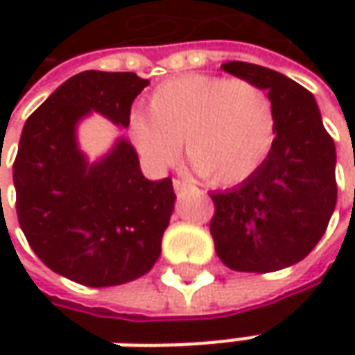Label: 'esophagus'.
Returning <instances> with one entry per match:
<instances>
[{
	"mask_svg": "<svg viewBox=\"0 0 355 355\" xmlns=\"http://www.w3.org/2000/svg\"><path fill=\"white\" fill-rule=\"evenodd\" d=\"M173 189H175L178 196H182L185 191L193 189V184L191 182H185V180H173Z\"/></svg>",
	"mask_w": 355,
	"mask_h": 355,
	"instance_id": "1",
	"label": "esophagus"
}]
</instances>
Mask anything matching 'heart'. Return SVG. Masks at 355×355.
Returning a JSON list of instances; mask_svg holds the SVG:
<instances>
[{"instance_id":"1","label":"heart","mask_w":355,"mask_h":355,"mask_svg":"<svg viewBox=\"0 0 355 355\" xmlns=\"http://www.w3.org/2000/svg\"><path fill=\"white\" fill-rule=\"evenodd\" d=\"M132 140L150 164L171 166L185 157L215 187L243 184L270 156L277 112L268 92L247 78L185 75L159 85L148 116H132Z\"/></svg>"}]
</instances>
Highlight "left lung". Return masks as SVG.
<instances>
[{
    "label": "left lung",
    "instance_id": "left-lung-1",
    "mask_svg": "<svg viewBox=\"0 0 355 355\" xmlns=\"http://www.w3.org/2000/svg\"><path fill=\"white\" fill-rule=\"evenodd\" d=\"M221 69L268 90L277 112L270 156L247 182L209 193V223L221 263L239 272H272L296 265L320 241L338 198L336 146L312 92L251 62Z\"/></svg>",
    "mask_w": 355,
    "mask_h": 355
}]
</instances>
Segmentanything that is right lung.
<instances>
[{
  "instance_id": "add662e5",
  "label": "right lung",
  "mask_w": 355,
  "mask_h": 355,
  "mask_svg": "<svg viewBox=\"0 0 355 355\" xmlns=\"http://www.w3.org/2000/svg\"><path fill=\"white\" fill-rule=\"evenodd\" d=\"M148 85L136 73H78L21 132L13 162L21 231L51 270L85 286L140 279L162 252L175 201L170 178L146 180L124 138L90 166L75 138L90 110L126 128L132 103Z\"/></svg>"
}]
</instances>
